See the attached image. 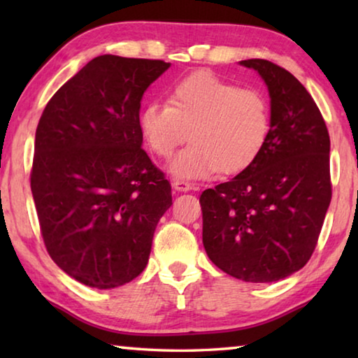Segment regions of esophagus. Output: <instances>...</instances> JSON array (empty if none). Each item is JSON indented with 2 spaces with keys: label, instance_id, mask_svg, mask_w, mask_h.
I'll return each instance as SVG.
<instances>
[{
  "label": "esophagus",
  "instance_id": "obj_1",
  "mask_svg": "<svg viewBox=\"0 0 358 358\" xmlns=\"http://www.w3.org/2000/svg\"><path fill=\"white\" fill-rule=\"evenodd\" d=\"M172 186H173L175 191H181V192H186V191L192 189V185L189 183V181H185V180H173Z\"/></svg>",
  "mask_w": 358,
  "mask_h": 358
}]
</instances>
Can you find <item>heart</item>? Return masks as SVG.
<instances>
[{
    "label": "heart",
    "mask_w": 358,
    "mask_h": 358,
    "mask_svg": "<svg viewBox=\"0 0 358 358\" xmlns=\"http://www.w3.org/2000/svg\"><path fill=\"white\" fill-rule=\"evenodd\" d=\"M138 129L156 156L169 159L181 143L171 172L180 178L235 175L259 159L271 129V108L264 93L222 80L207 71L172 85L169 104L148 102Z\"/></svg>",
    "instance_id": "heart-1"
}]
</instances>
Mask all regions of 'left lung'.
<instances>
[{"label": "left lung", "mask_w": 358, "mask_h": 358, "mask_svg": "<svg viewBox=\"0 0 358 358\" xmlns=\"http://www.w3.org/2000/svg\"><path fill=\"white\" fill-rule=\"evenodd\" d=\"M268 87L271 129L259 159L201 196L203 246L217 268L273 282L305 266L331 201L330 136L306 88L268 59H245Z\"/></svg>", "instance_id": "obj_1"}]
</instances>
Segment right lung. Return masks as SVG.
<instances>
[{"mask_svg": "<svg viewBox=\"0 0 358 358\" xmlns=\"http://www.w3.org/2000/svg\"><path fill=\"white\" fill-rule=\"evenodd\" d=\"M171 63L101 55L47 102L29 181L59 268L90 287L123 286L148 264L172 187L142 148L141 101Z\"/></svg>", "mask_w": 358, "mask_h": 358, "instance_id": "1", "label": "right lung"}]
</instances>
